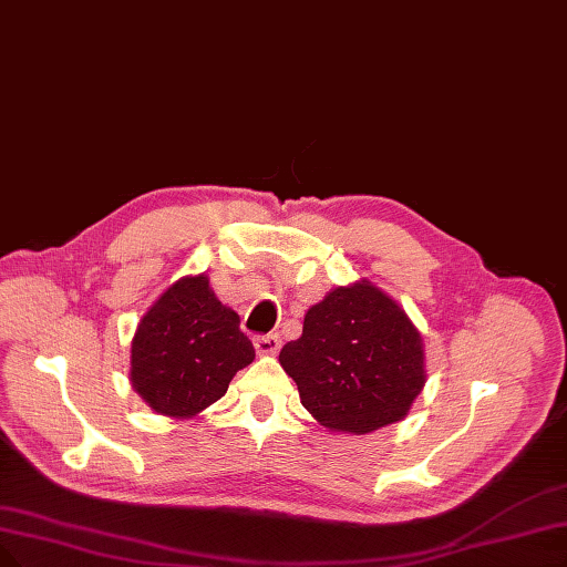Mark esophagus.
I'll return each instance as SVG.
<instances>
[{
	"mask_svg": "<svg viewBox=\"0 0 567 567\" xmlns=\"http://www.w3.org/2000/svg\"><path fill=\"white\" fill-rule=\"evenodd\" d=\"M254 344L260 355H275L281 349V337L279 334H262V337L254 339Z\"/></svg>",
	"mask_w": 567,
	"mask_h": 567,
	"instance_id": "34e87169",
	"label": "esophagus"
}]
</instances>
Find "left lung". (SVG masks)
<instances>
[{
    "label": "left lung",
    "mask_w": 567,
    "mask_h": 567,
    "mask_svg": "<svg viewBox=\"0 0 567 567\" xmlns=\"http://www.w3.org/2000/svg\"><path fill=\"white\" fill-rule=\"evenodd\" d=\"M305 410L332 433L402 421L425 386V344L406 311L368 279L334 286L279 353Z\"/></svg>",
    "instance_id": "left-lung-1"
}]
</instances>
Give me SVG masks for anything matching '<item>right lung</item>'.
<instances>
[{
    "instance_id": "obj_1",
    "label": "right lung",
    "mask_w": 567,
    "mask_h": 567,
    "mask_svg": "<svg viewBox=\"0 0 567 567\" xmlns=\"http://www.w3.org/2000/svg\"><path fill=\"white\" fill-rule=\"evenodd\" d=\"M254 358L239 313L216 298L207 275H188L142 316L132 337L130 381L155 414L193 419L220 400Z\"/></svg>"
}]
</instances>
